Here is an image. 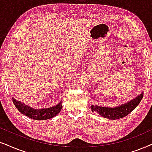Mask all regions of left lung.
<instances>
[{
    "instance_id": "1",
    "label": "left lung",
    "mask_w": 152,
    "mask_h": 152,
    "mask_svg": "<svg viewBox=\"0 0 152 152\" xmlns=\"http://www.w3.org/2000/svg\"><path fill=\"white\" fill-rule=\"evenodd\" d=\"M143 97V93H142L140 95H137L135 98L130 100L127 103H125L122 105H119L118 107H105L99 106H94L92 105L90 108L93 112H96L104 118H107L111 120L121 118L129 114L132 110H134L137 105L139 104L140 101Z\"/></svg>"
}]
</instances>
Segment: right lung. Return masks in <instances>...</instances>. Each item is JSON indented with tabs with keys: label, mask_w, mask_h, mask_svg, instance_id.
Here are the masks:
<instances>
[{
	"label": "right lung",
	"mask_w": 152,
	"mask_h": 152,
	"mask_svg": "<svg viewBox=\"0 0 152 152\" xmlns=\"http://www.w3.org/2000/svg\"><path fill=\"white\" fill-rule=\"evenodd\" d=\"M12 102L16 108L22 114H24L25 116L37 121L46 120V119L51 118L57 116L60 112L62 107V102H60L58 104L53 107H50V108L47 109H36L32 108L28 105H26L24 103L21 102L20 101H17L13 97Z\"/></svg>",
	"instance_id": "right-lung-1"
}]
</instances>
